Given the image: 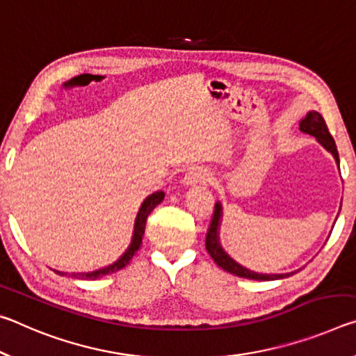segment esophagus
<instances>
[{"label":"esophagus","instance_id":"obj_1","mask_svg":"<svg viewBox=\"0 0 356 356\" xmlns=\"http://www.w3.org/2000/svg\"><path fill=\"white\" fill-rule=\"evenodd\" d=\"M209 179V172L203 167H194L184 175V184H197V183H205Z\"/></svg>","mask_w":356,"mask_h":356}]
</instances>
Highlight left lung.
<instances>
[{
    "label": "left lung",
    "mask_w": 356,
    "mask_h": 356,
    "mask_svg": "<svg viewBox=\"0 0 356 356\" xmlns=\"http://www.w3.org/2000/svg\"><path fill=\"white\" fill-rule=\"evenodd\" d=\"M300 129L302 132L309 134V136L316 137L318 142L322 143L323 147L334 156L337 164H339V153H337L334 138L330 134L328 126H326L322 115L317 112H309L306 115V118L300 123ZM219 219H220V205L219 203H216V205H214L211 222H209L208 232H207L205 246H207L208 254L211 255V259L216 261V265L222 268L224 271L232 273V275L240 276V277L255 279V281H275V279H282V277H289L290 275H293V273H287V275H259V273L249 271V270H246V268H243L241 265H238L236 261H233L219 246V241H218Z\"/></svg>",
    "instance_id": "obj_1"
}]
</instances>
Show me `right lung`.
Segmentation results:
<instances>
[{
  "mask_svg": "<svg viewBox=\"0 0 356 356\" xmlns=\"http://www.w3.org/2000/svg\"><path fill=\"white\" fill-rule=\"evenodd\" d=\"M164 192L159 191V192H154L153 195H149L147 200L143 202L142 208H140V211L137 214V219H136V230H134V238H132V243L129 249L126 250L123 254V257L120 260H116L113 265H110L107 268H102V270H97V271H92V273H86V275H72L74 277H80V279H91V281H95V279H99L106 275H112V273H116L120 270H123L126 265L131 264V260L136 252L138 250V248L142 246V240H143V235H145V227H147V219L149 216V213L153 211V209L159 205V203L164 200ZM56 275H61L64 276V273L61 271H55Z\"/></svg>",
  "mask_w": 356,
  "mask_h": 356,
  "instance_id": "1",
  "label": "right lung"
}]
</instances>
